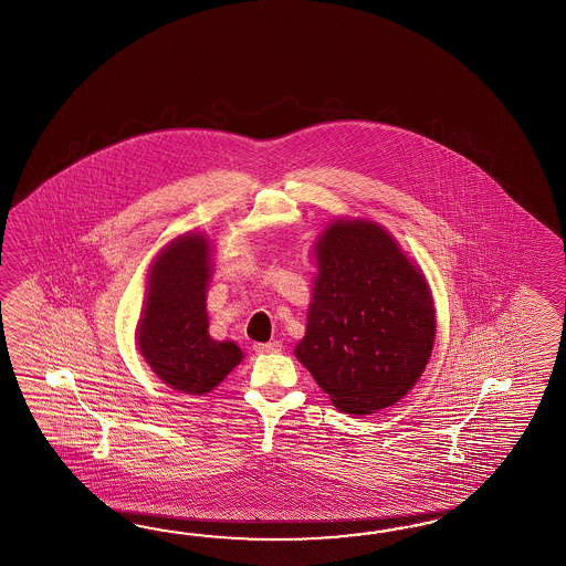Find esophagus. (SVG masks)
<instances>
[{"mask_svg": "<svg viewBox=\"0 0 566 566\" xmlns=\"http://www.w3.org/2000/svg\"><path fill=\"white\" fill-rule=\"evenodd\" d=\"M253 349L258 352V354H277V352H282V344L280 342H268V344H255L253 345Z\"/></svg>", "mask_w": 566, "mask_h": 566, "instance_id": "1", "label": "esophagus"}]
</instances>
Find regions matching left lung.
I'll use <instances>...</instances> for the list:
<instances>
[{"mask_svg":"<svg viewBox=\"0 0 566 566\" xmlns=\"http://www.w3.org/2000/svg\"><path fill=\"white\" fill-rule=\"evenodd\" d=\"M317 276L294 356L333 405L370 415L399 402L428 366V280L380 224L337 219L315 243Z\"/></svg>","mask_w":566,"mask_h":566,"instance_id":"8db88e82","label":"left lung"}]
</instances>
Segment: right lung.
<instances>
[{"label":"right lung","instance_id":"right-lung-1","mask_svg":"<svg viewBox=\"0 0 566 566\" xmlns=\"http://www.w3.org/2000/svg\"><path fill=\"white\" fill-rule=\"evenodd\" d=\"M210 243L202 233L180 234L155 258L137 345L169 388L207 395L243 359L233 342L208 335L207 289L212 274Z\"/></svg>","mask_w":566,"mask_h":566}]
</instances>
